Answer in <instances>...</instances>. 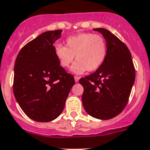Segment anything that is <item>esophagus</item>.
Instances as JSON below:
<instances>
[{
	"label": "esophagus",
	"mask_w": 150,
	"mask_h": 150,
	"mask_svg": "<svg viewBox=\"0 0 150 150\" xmlns=\"http://www.w3.org/2000/svg\"><path fill=\"white\" fill-rule=\"evenodd\" d=\"M79 79H80V78H79V77H78V76H75V82H79Z\"/></svg>",
	"instance_id": "esophagus-1"
}]
</instances>
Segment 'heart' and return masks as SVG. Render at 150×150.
Returning a JSON list of instances; mask_svg holds the SVG:
<instances>
[{"label": "heart", "instance_id": "obj_1", "mask_svg": "<svg viewBox=\"0 0 150 150\" xmlns=\"http://www.w3.org/2000/svg\"><path fill=\"white\" fill-rule=\"evenodd\" d=\"M67 46L56 44L55 55L62 67L69 68L76 59L71 71L75 75L98 70L103 65L108 53L106 41L102 36L82 33L66 40Z\"/></svg>", "mask_w": 150, "mask_h": 150}]
</instances>
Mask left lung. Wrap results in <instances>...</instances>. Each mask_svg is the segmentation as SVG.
I'll return each mask as SVG.
<instances>
[{"instance_id":"1","label":"left lung","mask_w":150,"mask_h":150,"mask_svg":"<svg viewBox=\"0 0 150 150\" xmlns=\"http://www.w3.org/2000/svg\"><path fill=\"white\" fill-rule=\"evenodd\" d=\"M106 41L108 53L103 65L93 74L81 78V100L85 111L100 120H109L120 114L127 104L135 81V69L130 52L109 30L93 29Z\"/></svg>"}]
</instances>
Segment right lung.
<instances>
[{"instance_id":"right-lung-1","label":"right lung","mask_w":150,"mask_h":150,"mask_svg":"<svg viewBox=\"0 0 150 150\" xmlns=\"http://www.w3.org/2000/svg\"><path fill=\"white\" fill-rule=\"evenodd\" d=\"M62 30L42 33L21 49L15 61L13 94L28 117L50 122L61 114L75 85L56 58L53 44Z\"/></svg>"}]
</instances>
